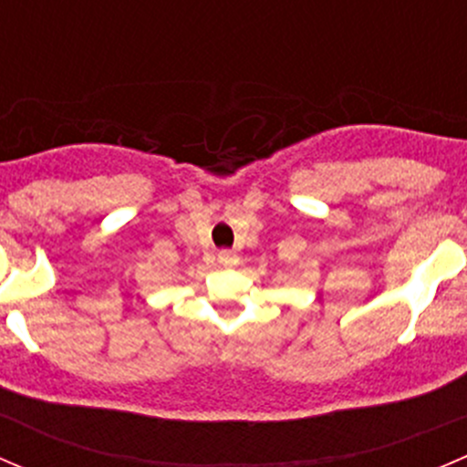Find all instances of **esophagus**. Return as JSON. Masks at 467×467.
<instances>
[{"label": "esophagus", "instance_id": "obj_1", "mask_svg": "<svg viewBox=\"0 0 467 467\" xmlns=\"http://www.w3.org/2000/svg\"><path fill=\"white\" fill-rule=\"evenodd\" d=\"M219 262L223 264V266H234V264L239 262V257L234 255L233 251H221L219 253Z\"/></svg>", "mask_w": 467, "mask_h": 467}]
</instances>
